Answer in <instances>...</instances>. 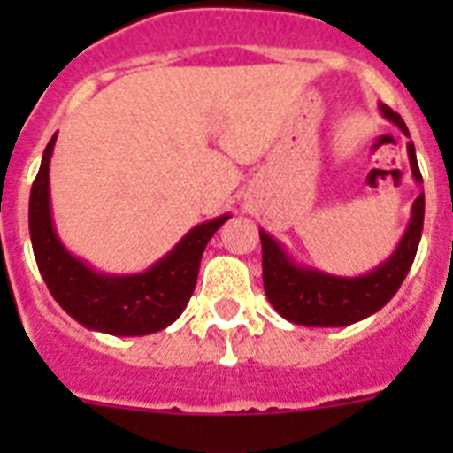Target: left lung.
<instances>
[{"mask_svg":"<svg viewBox=\"0 0 453 453\" xmlns=\"http://www.w3.org/2000/svg\"><path fill=\"white\" fill-rule=\"evenodd\" d=\"M383 118L408 135L402 115L381 104ZM415 181L422 183L413 140L406 145ZM424 226V192H419L411 211V222L397 250L376 270L363 276H334L326 272L299 267L270 234L261 229L263 288L276 313L303 326H347L370 318L386 306L406 279L418 254Z\"/></svg>","mask_w":453,"mask_h":453,"instance_id":"8db88e82","label":"left lung"}]
</instances>
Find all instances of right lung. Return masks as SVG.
<instances>
[{"label":"right lung","instance_id":"right-lung-1","mask_svg":"<svg viewBox=\"0 0 453 453\" xmlns=\"http://www.w3.org/2000/svg\"><path fill=\"white\" fill-rule=\"evenodd\" d=\"M56 135L42 154L31 186L29 231L38 270L51 297L88 329L111 335H147L170 326L183 313L197 283L208 240L229 215L197 224L174 250L142 274H102L63 247L50 206V158Z\"/></svg>","mask_w":453,"mask_h":453}]
</instances>
